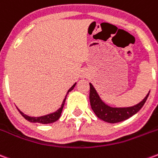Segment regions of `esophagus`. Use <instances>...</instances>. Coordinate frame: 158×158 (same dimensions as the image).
Segmentation results:
<instances>
[{
    "mask_svg": "<svg viewBox=\"0 0 158 158\" xmlns=\"http://www.w3.org/2000/svg\"><path fill=\"white\" fill-rule=\"evenodd\" d=\"M84 76H85V75H84Z\"/></svg>",
    "mask_w": 158,
    "mask_h": 158,
    "instance_id": "obj_1",
    "label": "esophagus"
}]
</instances>
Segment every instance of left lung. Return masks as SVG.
<instances>
[{"mask_svg": "<svg viewBox=\"0 0 158 158\" xmlns=\"http://www.w3.org/2000/svg\"><path fill=\"white\" fill-rule=\"evenodd\" d=\"M89 102L93 112L97 118L110 123H116L124 121L138 113L144 106L150 93L149 91L146 97L135 106L127 107H113L103 102L91 83H89Z\"/></svg>", "mask_w": 158, "mask_h": 158, "instance_id": "obj_1", "label": "left lung"}]
</instances>
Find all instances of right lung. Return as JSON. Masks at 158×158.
<instances>
[{"label": "right lung", "instance_id": "add662e5", "mask_svg": "<svg viewBox=\"0 0 158 158\" xmlns=\"http://www.w3.org/2000/svg\"><path fill=\"white\" fill-rule=\"evenodd\" d=\"M76 84H77V83H74L73 85L68 90V92H67V94H66L65 96V98L62 101V105H61V106H60L56 111L53 112V113H49V114H46V115H44V116L40 117H30L29 116V115L24 114L23 112H21L18 107H17V108H18V110L19 111V113H21V115H22L26 120H28L29 122L38 123H42V124H47V123H52L56 122V121H57V120L60 118V117H61V114H62V109H63V106H64V104H65V101L66 98H67V96H68V94H69L71 90H73V89L75 87Z\"/></svg>", "mask_w": 158, "mask_h": 158}]
</instances>
